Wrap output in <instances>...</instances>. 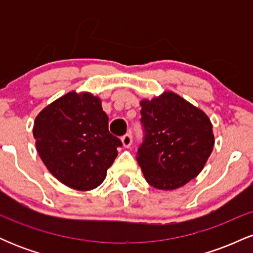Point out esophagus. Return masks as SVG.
<instances>
[{
	"label": "esophagus",
	"instance_id": "obj_1",
	"mask_svg": "<svg viewBox=\"0 0 253 253\" xmlns=\"http://www.w3.org/2000/svg\"><path fill=\"white\" fill-rule=\"evenodd\" d=\"M121 141H123L124 147H129L130 145H132V135L125 134L123 138H121Z\"/></svg>",
	"mask_w": 253,
	"mask_h": 253
}]
</instances>
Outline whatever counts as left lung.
<instances>
[{"mask_svg": "<svg viewBox=\"0 0 253 253\" xmlns=\"http://www.w3.org/2000/svg\"><path fill=\"white\" fill-rule=\"evenodd\" d=\"M140 123L144 141L136 162L145 179L161 190H173L201 172L214 146L207 115L184 98L165 91L143 100Z\"/></svg>", "mask_w": 253, "mask_h": 253, "instance_id": "obj_1", "label": "left lung"}]
</instances>
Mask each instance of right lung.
<instances>
[{
  "instance_id": "add662e5",
  "label": "right lung",
  "mask_w": 253,
  "mask_h": 253,
  "mask_svg": "<svg viewBox=\"0 0 253 253\" xmlns=\"http://www.w3.org/2000/svg\"><path fill=\"white\" fill-rule=\"evenodd\" d=\"M37 151L59 182L91 190L106 178L121 140L110 134L101 100L90 92H68L48 104L34 121Z\"/></svg>"
}]
</instances>
